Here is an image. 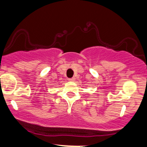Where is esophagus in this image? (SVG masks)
Segmentation results:
<instances>
[{
	"mask_svg": "<svg viewBox=\"0 0 147 147\" xmlns=\"http://www.w3.org/2000/svg\"><path fill=\"white\" fill-rule=\"evenodd\" d=\"M68 80L70 81V82H74V81L75 80V77H72V78L68 79Z\"/></svg>",
	"mask_w": 147,
	"mask_h": 147,
	"instance_id": "1",
	"label": "esophagus"
}]
</instances>
